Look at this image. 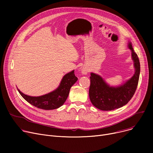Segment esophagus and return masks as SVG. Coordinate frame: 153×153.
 Here are the masks:
<instances>
[{"label":"esophagus","instance_id":"obj_1","mask_svg":"<svg viewBox=\"0 0 153 153\" xmlns=\"http://www.w3.org/2000/svg\"><path fill=\"white\" fill-rule=\"evenodd\" d=\"M87 72H88V70L85 68H82V73L83 74H87Z\"/></svg>","mask_w":153,"mask_h":153}]
</instances>
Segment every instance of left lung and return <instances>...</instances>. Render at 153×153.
Instances as JSON below:
<instances>
[{
	"mask_svg": "<svg viewBox=\"0 0 153 153\" xmlns=\"http://www.w3.org/2000/svg\"><path fill=\"white\" fill-rule=\"evenodd\" d=\"M128 48L131 51L135 72L125 83L118 87H111L99 75L91 73L89 98L96 108L103 111L113 110L124 106L133 97L138 84L140 63L131 43H128Z\"/></svg>",
	"mask_w": 153,
	"mask_h": 153,
	"instance_id": "obj_1",
	"label": "left lung"
}]
</instances>
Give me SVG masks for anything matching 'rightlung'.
Here are the masks:
<instances>
[{"mask_svg": "<svg viewBox=\"0 0 153 153\" xmlns=\"http://www.w3.org/2000/svg\"><path fill=\"white\" fill-rule=\"evenodd\" d=\"M77 81V77L74 74V71H72L63 77L57 89L44 95L31 97L17 89L22 97L32 105L43 110H54L62 106L66 102L71 87Z\"/></svg>", "mask_w": 153, "mask_h": 153, "instance_id": "obj_1", "label": "right lung"}]
</instances>
